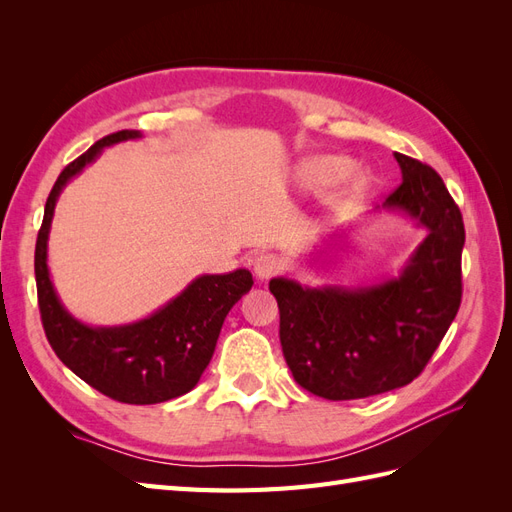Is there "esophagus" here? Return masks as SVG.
<instances>
[{
    "label": "esophagus",
    "mask_w": 512,
    "mask_h": 512,
    "mask_svg": "<svg viewBox=\"0 0 512 512\" xmlns=\"http://www.w3.org/2000/svg\"><path fill=\"white\" fill-rule=\"evenodd\" d=\"M282 269V260L275 254H260L254 260V275L260 282H269Z\"/></svg>",
    "instance_id": "esophagus-1"
}]
</instances>
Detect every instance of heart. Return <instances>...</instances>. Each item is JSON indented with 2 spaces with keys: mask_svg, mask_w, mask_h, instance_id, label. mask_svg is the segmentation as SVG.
<instances>
[{
  "mask_svg": "<svg viewBox=\"0 0 512 512\" xmlns=\"http://www.w3.org/2000/svg\"><path fill=\"white\" fill-rule=\"evenodd\" d=\"M348 162L339 156H309L294 166V183L301 192H320L339 177L337 196L342 200L359 198L365 192L367 179L361 173H347Z\"/></svg>",
  "mask_w": 512,
  "mask_h": 512,
  "instance_id": "heart-1",
  "label": "heart"
}]
</instances>
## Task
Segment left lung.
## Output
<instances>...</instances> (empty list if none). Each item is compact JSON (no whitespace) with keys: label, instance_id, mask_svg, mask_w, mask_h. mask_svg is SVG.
Listing matches in <instances>:
<instances>
[{"label":"left lung","instance_id":"left-lung-1","mask_svg":"<svg viewBox=\"0 0 512 512\" xmlns=\"http://www.w3.org/2000/svg\"><path fill=\"white\" fill-rule=\"evenodd\" d=\"M393 156L401 185L376 213L404 215L425 230L401 271L359 286L269 282L284 359L294 380L324 399H363L410 384L461 303V211L436 170L404 153Z\"/></svg>","mask_w":512,"mask_h":512}]
</instances>
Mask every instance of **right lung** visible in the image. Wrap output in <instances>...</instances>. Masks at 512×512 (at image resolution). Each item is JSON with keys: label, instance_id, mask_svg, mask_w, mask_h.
<instances>
[{"label": "right lung", "instance_id": "right-lung-1", "mask_svg": "<svg viewBox=\"0 0 512 512\" xmlns=\"http://www.w3.org/2000/svg\"><path fill=\"white\" fill-rule=\"evenodd\" d=\"M136 138H143L138 130L108 134L61 170L44 207L34 267L44 333L61 363L106 397L147 406L194 389L211 361L230 307L250 292L254 280L247 269L198 275L153 314L115 327H94L68 312L49 271V232L57 198L106 147Z\"/></svg>", "mask_w": 512, "mask_h": 512}]
</instances>
